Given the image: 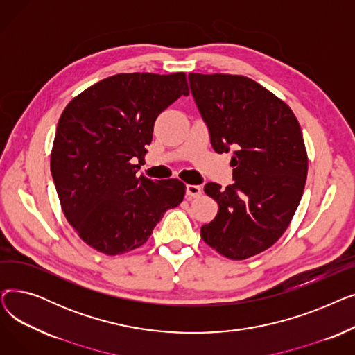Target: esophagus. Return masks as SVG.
Returning <instances> with one entry per match:
<instances>
[{
  "instance_id": "obj_1",
  "label": "esophagus",
  "mask_w": 355,
  "mask_h": 355,
  "mask_svg": "<svg viewBox=\"0 0 355 355\" xmlns=\"http://www.w3.org/2000/svg\"><path fill=\"white\" fill-rule=\"evenodd\" d=\"M202 193L200 185H193V184H189L187 189H185V194H187L189 198H196V197H200Z\"/></svg>"
}]
</instances>
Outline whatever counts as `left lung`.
Segmentation results:
<instances>
[{
    "instance_id": "1",
    "label": "left lung",
    "mask_w": 355,
    "mask_h": 355,
    "mask_svg": "<svg viewBox=\"0 0 355 355\" xmlns=\"http://www.w3.org/2000/svg\"><path fill=\"white\" fill-rule=\"evenodd\" d=\"M189 79L214 151L234 149V184L204 187L218 211L201 226V239L243 260L273 246L300 206L308 174L302 130L282 99L246 76L190 73Z\"/></svg>"
}]
</instances>
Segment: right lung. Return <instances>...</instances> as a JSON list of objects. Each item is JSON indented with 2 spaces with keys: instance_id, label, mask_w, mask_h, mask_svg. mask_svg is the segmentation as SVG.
<instances>
[{
  "instance_id": "obj_1",
  "label": "right lung",
  "mask_w": 355,
  "mask_h": 355,
  "mask_svg": "<svg viewBox=\"0 0 355 355\" xmlns=\"http://www.w3.org/2000/svg\"><path fill=\"white\" fill-rule=\"evenodd\" d=\"M181 95L185 73H119L73 98L59 119L50 168L64 217L87 246L107 256L138 249L185 184L137 177L154 123Z\"/></svg>"
}]
</instances>
